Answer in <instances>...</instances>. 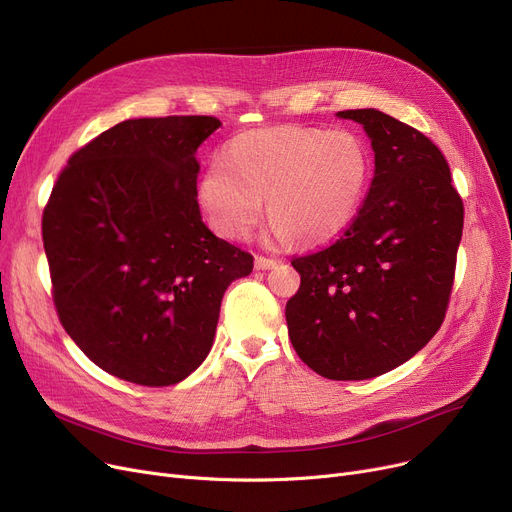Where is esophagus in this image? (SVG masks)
Returning a JSON list of instances; mask_svg holds the SVG:
<instances>
[{
    "label": "esophagus",
    "instance_id": "1",
    "mask_svg": "<svg viewBox=\"0 0 512 512\" xmlns=\"http://www.w3.org/2000/svg\"><path fill=\"white\" fill-rule=\"evenodd\" d=\"M274 265H276V261L270 259V257H263V255L255 257V267H257V270H272Z\"/></svg>",
    "mask_w": 512,
    "mask_h": 512
}]
</instances>
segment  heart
Listing matches in <instances>:
<instances>
[{
    "label": "heart",
    "instance_id": "b5f03b06",
    "mask_svg": "<svg viewBox=\"0 0 512 512\" xmlns=\"http://www.w3.org/2000/svg\"><path fill=\"white\" fill-rule=\"evenodd\" d=\"M371 176L365 141L351 130L276 126L238 134L222 164L197 182L211 228L245 240L265 201L272 245L324 247L357 218Z\"/></svg>",
    "mask_w": 512,
    "mask_h": 512
}]
</instances>
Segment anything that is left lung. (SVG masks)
Returning a JSON list of instances; mask_svg holds the SVG:
<instances>
[{"label":"left lung","instance_id":"8db88e82","mask_svg":"<svg viewBox=\"0 0 512 512\" xmlns=\"http://www.w3.org/2000/svg\"><path fill=\"white\" fill-rule=\"evenodd\" d=\"M363 124L375 174L357 218L330 247L292 257L301 286L286 303L301 361L328 380H367L434 338L446 317L465 207L442 151L378 110Z\"/></svg>","mask_w":512,"mask_h":512}]
</instances>
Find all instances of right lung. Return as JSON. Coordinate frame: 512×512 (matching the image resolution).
<instances>
[{"instance_id": "obj_1", "label": "right lung", "mask_w": 512, "mask_h": 512, "mask_svg": "<svg viewBox=\"0 0 512 512\" xmlns=\"http://www.w3.org/2000/svg\"><path fill=\"white\" fill-rule=\"evenodd\" d=\"M213 116L124 120L70 155L43 209L51 297L68 336L120 380L161 388L207 357L228 284L253 255L209 232L197 147Z\"/></svg>"}]
</instances>
